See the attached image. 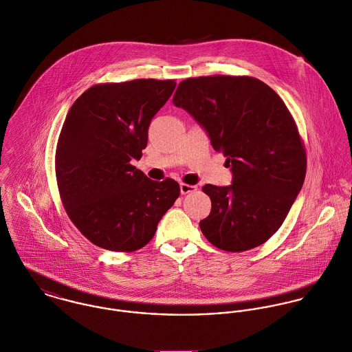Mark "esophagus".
I'll return each mask as SVG.
<instances>
[{"instance_id":"obj_1","label":"esophagus","mask_w":352,"mask_h":352,"mask_svg":"<svg viewBox=\"0 0 352 352\" xmlns=\"http://www.w3.org/2000/svg\"><path fill=\"white\" fill-rule=\"evenodd\" d=\"M179 188H181V193H182V195H188V193H192V192L196 190V186L188 185V184H181Z\"/></svg>"}]
</instances>
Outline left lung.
Instances as JSON below:
<instances>
[{"mask_svg":"<svg viewBox=\"0 0 352 352\" xmlns=\"http://www.w3.org/2000/svg\"><path fill=\"white\" fill-rule=\"evenodd\" d=\"M173 103L208 133L231 167L230 186L204 185L211 213L200 228L213 246L245 252L267 242L302 189L306 151L280 96L249 76H203L179 82Z\"/></svg>","mask_w":352,"mask_h":352,"instance_id":"obj_1","label":"left lung"}]
</instances>
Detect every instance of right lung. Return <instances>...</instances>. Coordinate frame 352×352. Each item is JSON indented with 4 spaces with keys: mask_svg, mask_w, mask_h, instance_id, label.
<instances>
[{
    "mask_svg": "<svg viewBox=\"0 0 352 352\" xmlns=\"http://www.w3.org/2000/svg\"><path fill=\"white\" fill-rule=\"evenodd\" d=\"M175 85L155 78L96 84L68 111L56 151L58 190L73 224L99 248L139 250L179 196L174 179L152 181L131 164Z\"/></svg>",
    "mask_w": 352,
    "mask_h": 352,
    "instance_id": "right-lung-1",
    "label": "right lung"
}]
</instances>
